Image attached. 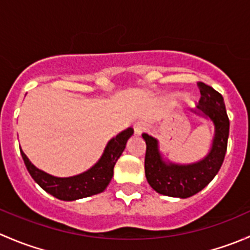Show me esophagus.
Here are the masks:
<instances>
[{
  "mask_svg": "<svg viewBox=\"0 0 250 250\" xmlns=\"http://www.w3.org/2000/svg\"><path fill=\"white\" fill-rule=\"evenodd\" d=\"M147 129V125L144 122H137L134 125V134L135 135H141L144 132H146Z\"/></svg>",
  "mask_w": 250,
  "mask_h": 250,
  "instance_id": "1",
  "label": "esophagus"
}]
</instances>
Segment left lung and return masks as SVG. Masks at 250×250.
Returning <instances> with one entry per match:
<instances>
[{"mask_svg":"<svg viewBox=\"0 0 250 250\" xmlns=\"http://www.w3.org/2000/svg\"><path fill=\"white\" fill-rule=\"evenodd\" d=\"M201 99L192 113L210 121L214 135L209 152L202 160L188 165L175 163L163 157L156 138L144 133L146 143L145 176L151 188L160 195L188 198L203 190L220 169L228 148L230 121L220 93L206 83L198 82Z\"/></svg>","mask_w":250,"mask_h":250,"instance_id":"obj_1","label":"left lung"}]
</instances>
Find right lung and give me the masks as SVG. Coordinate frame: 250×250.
Segmentation results:
<instances>
[{
    "mask_svg": "<svg viewBox=\"0 0 250 250\" xmlns=\"http://www.w3.org/2000/svg\"><path fill=\"white\" fill-rule=\"evenodd\" d=\"M133 133L134 130L130 127L118 133L116 137L109 140L102 157L94 166H92L85 172L67 178L50 175L39 169L36 166L32 165L21 148L20 153L26 166L27 172L46 192L54 196L58 200L76 201L103 192L107 188L113 176V167L125 151L127 141L132 137Z\"/></svg>",
    "mask_w": 250,
    "mask_h": 250,
    "instance_id": "obj_1",
    "label": "right lung"
}]
</instances>
